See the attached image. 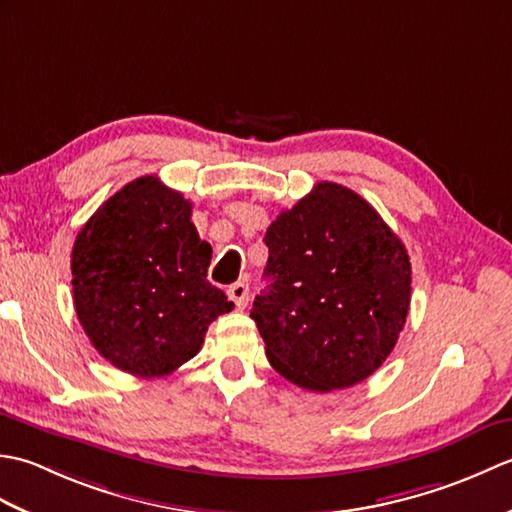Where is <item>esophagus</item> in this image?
Here are the masks:
<instances>
[{
  "label": "esophagus",
  "mask_w": 512,
  "mask_h": 512,
  "mask_svg": "<svg viewBox=\"0 0 512 512\" xmlns=\"http://www.w3.org/2000/svg\"><path fill=\"white\" fill-rule=\"evenodd\" d=\"M226 295H228V299L235 303L239 310H242L246 303H248V284H244V281H235V284L228 286Z\"/></svg>",
  "instance_id": "esophagus-1"
}]
</instances>
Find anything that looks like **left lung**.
<instances>
[{
  "label": "left lung",
  "instance_id": "1",
  "mask_svg": "<svg viewBox=\"0 0 512 512\" xmlns=\"http://www.w3.org/2000/svg\"><path fill=\"white\" fill-rule=\"evenodd\" d=\"M270 286L250 319L277 372L303 389L361 383L394 350L411 301L405 244L361 195L319 182L268 226Z\"/></svg>",
  "mask_w": 512,
  "mask_h": 512
}]
</instances>
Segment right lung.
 Listing matches in <instances>:
<instances>
[{"mask_svg": "<svg viewBox=\"0 0 512 512\" xmlns=\"http://www.w3.org/2000/svg\"><path fill=\"white\" fill-rule=\"evenodd\" d=\"M211 253L191 202L156 176L103 202L72 248L76 317L96 352L143 378L167 376L198 354L209 325L233 310L206 279Z\"/></svg>", "mask_w": 512, "mask_h": 512, "instance_id": "1", "label": "right lung"}]
</instances>
